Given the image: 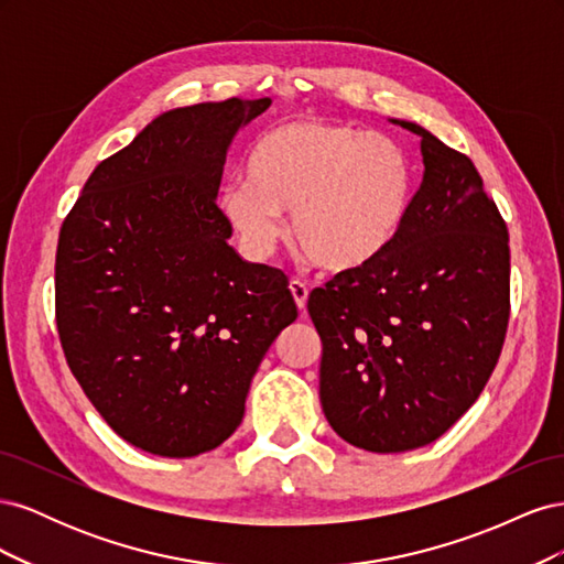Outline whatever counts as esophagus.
<instances>
[{
	"label": "esophagus",
	"mask_w": 564,
	"mask_h": 564,
	"mask_svg": "<svg viewBox=\"0 0 564 564\" xmlns=\"http://www.w3.org/2000/svg\"><path fill=\"white\" fill-rule=\"evenodd\" d=\"M289 292H292L299 311H305V303H308V286H305L301 280H292L289 282Z\"/></svg>",
	"instance_id": "esophagus-1"
}]
</instances>
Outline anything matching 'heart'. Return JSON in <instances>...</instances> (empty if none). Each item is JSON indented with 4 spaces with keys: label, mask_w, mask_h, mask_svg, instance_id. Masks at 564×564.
<instances>
[{
    "label": "heart",
    "mask_w": 564,
    "mask_h": 564,
    "mask_svg": "<svg viewBox=\"0 0 564 564\" xmlns=\"http://www.w3.org/2000/svg\"><path fill=\"white\" fill-rule=\"evenodd\" d=\"M412 202L404 150L379 131L296 119L265 131L245 158V178L216 207L245 249L265 259L294 214L299 249L324 272H357L395 245Z\"/></svg>",
    "instance_id": "heart-1"
}]
</instances>
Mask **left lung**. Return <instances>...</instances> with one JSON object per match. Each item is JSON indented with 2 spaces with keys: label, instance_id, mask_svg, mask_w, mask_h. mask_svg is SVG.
I'll list each match as a JSON object with an SVG mask.
<instances>
[{
  "label": "left lung",
  "instance_id": "8db88e82",
  "mask_svg": "<svg viewBox=\"0 0 564 564\" xmlns=\"http://www.w3.org/2000/svg\"><path fill=\"white\" fill-rule=\"evenodd\" d=\"M423 181L377 263L308 299L319 402L338 437L377 454L431 445L480 398L510 313L508 228L475 164L406 119Z\"/></svg>",
  "mask_w": 564,
  "mask_h": 564
}]
</instances>
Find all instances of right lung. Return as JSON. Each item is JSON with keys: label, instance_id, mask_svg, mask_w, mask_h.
<instances>
[{"label": "right lung", "instance_id": "add662e5", "mask_svg": "<svg viewBox=\"0 0 564 564\" xmlns=\"http://www.w3.org/2000/svg\"><path fill=\"white\" fill-rule=\"evenodd\" d=\"M270 98L174 108L100 162L56 249L65 360L129 445L187 458L226 442L256 369L299 315L284 272L247 263L216 193Z\"/></svg>", "mask_w": 564, "mask_h": 564}]
</instances>
